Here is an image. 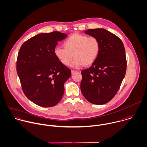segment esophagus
I'll return each mask as SVG.
<instances>
[{"label": "esophagus", "mask_w": 147, "mask_h": 147, "mask_svg": "<svg viewBox=\"0 0 147 147\" xmlns=\"http://www.w3.org/2000/svg\"><path fill=\"white\" fill-rule=\"evenodd\" d=\"M71 74H74V73H77V71H76V70H71Z\"/></svg>", "instance_id": "esophagus-1"}]
</instances>
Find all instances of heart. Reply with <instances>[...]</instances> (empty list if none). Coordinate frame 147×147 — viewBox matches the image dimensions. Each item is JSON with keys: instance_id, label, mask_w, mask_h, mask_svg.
I'll return each mask as SVG.
<instances>
[{"instance_id": "b5f03b06", "label": "heart", "mask_w": 147, "mask_h": 147, "mask_svg": "<svg viewBox=\"0 0 147 147\" xmlns=\"http://www.w3.org/2000/svg\"><path fill=\"white\" fill-rule=\"evenodd\" d=\"M63 48L55 49V55L61 63L67 66L75 58L71 66L78 67L82 65L89 66L98 59L100 51V42L97 38L85 34L74 33L66 39Z\"/></svg>"}]
</instances>
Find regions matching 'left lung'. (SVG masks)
Returning a JSON list of instances; mask_svg holds the SVG:
<instances>
[{
    "mask_svg": "<svg viewBox=\"0 0 147 147\" xmlns=\"http://www.w3.org/2000/svg\"><path fill=\"white\" fill-rule=\"evenodd\" d=\"M85 33L98 39L100 51L92 66L81 71V90L89 102L103 105L114 97L125 77V48L117 36L107 30L92 29Z\"/></svg>",
    "mask_w": 147,
    "mask_h": 147,
    "instance_id": "1",
    "label": "left lung"
}]
</instances>
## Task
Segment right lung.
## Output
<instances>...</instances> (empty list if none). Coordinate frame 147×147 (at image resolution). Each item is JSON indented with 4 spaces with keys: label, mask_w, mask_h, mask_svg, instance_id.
I'll return each instance as SVG.
<instances>
[{
    "label": "right lung",
    "mask_w": 147,
    "mask_h": 147,
    "mask_svg": "<svg viewBox=\"0 0 147 147\" xmlns=\"http://www.w3.org/2000/svg\"><path fill=\"white\" fill-rule=\"evenodd\" d=\"M67 35L57 31L40 33L20 47L16 70L26 96L36 105L53 107L62 99L64 83L71 76V70L55 55L58 41Z\"/></svg>",
    "instance_id": "obj_1"
}]
</instances>
